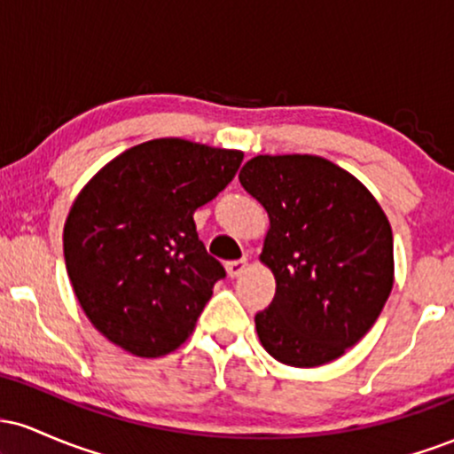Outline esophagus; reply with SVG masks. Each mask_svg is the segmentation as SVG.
Returning <instances> with one entry per match:
<instances>
[{
	"instance_id": "esophagus-1",
	"label": "esophagus",
	"mask_w": 454,
	"mask_h": 454,
	"mask_svg": "<svg viewBox=\"0 0 454 454\" xmlns=\"http://www.w3.org/2000/svg\"><path fill=\"white\" fill-rule=\"evenodd\" d=\"M226 270L231 278H241V275L247 270V258H241V260H232V262L226 264Z\"/></svg>"
}]
</instances>
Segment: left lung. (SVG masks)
<instances>
[{
    "label": "left lung",
    "instance_id": "obj_1",
    "mask_svg": "<svg viewBox=\"0 0 454 454\" xmlns=\"http://www.w3.org/2000/svg\"><path fill=\"white\" fill-rule=\"evenodd\" d=\"M239 181L269 213L260 262L275 278L260 343L290 367L340 358L376 325L395 284L387 213L320 155H256Z\"/></svg>",
    "mask_w": 454,
    "mask_h": 454
}]
</instances>
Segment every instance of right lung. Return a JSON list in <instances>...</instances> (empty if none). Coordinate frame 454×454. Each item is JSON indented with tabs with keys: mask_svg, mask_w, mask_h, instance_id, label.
I'll return each mask as SVG.
<instances>
[{
	"mask_svg": "<svg viewBox=\"0 0 454 454\" xmlns=\"http://www.w3.org/2000/svg\"><path fill=\"white\" fill-rule=\"evenodd\" d=\"M241 161L237 149L155 138L119 153L78 192L64 226L67 278L114 346L158 358L194 333L226 275L198 239L194 211Z\"/></svg>",
	"mask_w": 454,
	"mask_h": 454,
	"instance_id": "add662e5",
	"label": "right lung"
}]
</instances>
